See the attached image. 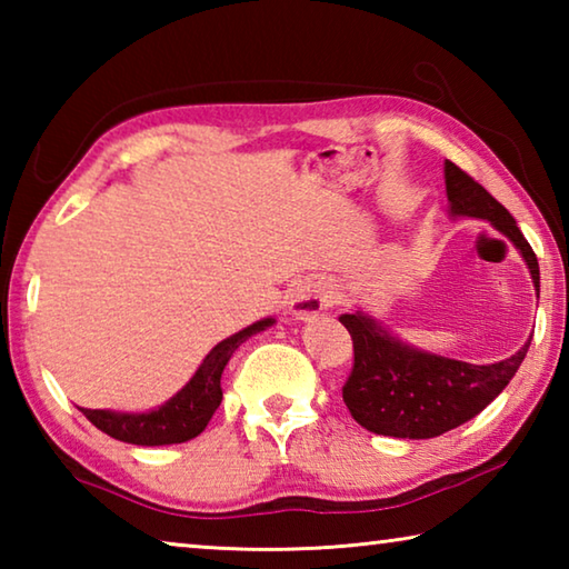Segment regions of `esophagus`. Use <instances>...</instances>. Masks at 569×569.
Listing matches in <instances>:
<instances>
[{
  "label": "esophagus",
  "instance_id": "esophagus-1",
  "mask_svg": "<svg viewBox=\"0 0 569 569\" xmlns=\"http://www.w3.org/2000/svg\"><path fill=\"white\" fill-rule=\"evenodd\" d=\"M333 301V291L326 281H319V278H308V281L296 283L291 288V296H288V308L296 319H313L319 316L326 306H331Z\"/></svg>",
  "mask_w": 569,
  "mask_h": 569
}]
</instances>
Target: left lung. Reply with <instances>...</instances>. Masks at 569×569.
<instances>
[{"label":"left lung","instance_id":"left-lung-1","mask_svg":"<svg viewBox=\"0 0 569 569\" xmlns=\"http://www.w3.org/2000/svg\"><path fill=\"white\" fill-rule=\"evenodd\" d=\"M445 182L449 213L489 220L512 240L539 296L537 256L509 210L449 160ZM339 321L353 341V369L343 383L346 407L363 429L399 439H431L475 419L512 381L532 341L505 361L477 366L413 349L363 311L343 313Z\"/></svg>","mask_w":569,"mask_h":569}]
</instances>
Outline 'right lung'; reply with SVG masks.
I'll return each instance as SVG.
<instances>
[{"instance_id": "obj_1", "label": "right lung", "mask_w": 569, "mask_h": 569, "mask_svg": "<svg viewBox=\"0 0 569 569\" xmlns=\"http://www.w3.org/2000/svg\"><path fill=\"white\" fill-rule=\"evenodd\" d=\"M276 319H263L250 323L248 329L238 331L230 339L213 346L192 379L182 387L176 397L168 399L162 407L142 413H124L110 409H80L94 427L112 439L128 441V445L140 447H162V445H182L208 427L210 417L220 407L223 389H220V377H223L226 363L236 349L250 336L273 326Z\"/></svg>"}]
</instances>
